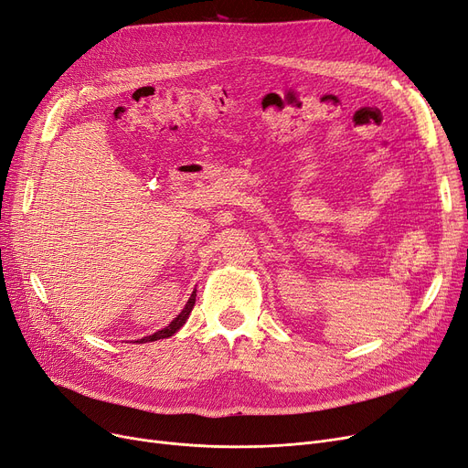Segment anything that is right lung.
<instances>
[{"label":"right lung","mask_w":468,"mask_h":468,"mask_svg":"<svg viewBox=\"0 0 468 468\" xmlns=\"http://www.w3.org/2000/svg\"><path fill=\"white\" fill-rule=\"evenodd\" d=\"M195 296H197V291H193V294H191V298H189V302L186 303V308L181 310V314L168 324V327H165L162 331H158V333H154V335H151V336H145V338H141V340H137L139 344H144V342H153V340H160V338H168V336H172L174 333H177L181 327H184V323L187 321V317H189V314H191V310H193V306H195Z\"/></svg>","instance_id":"1"}]
</instances>
